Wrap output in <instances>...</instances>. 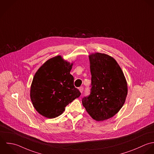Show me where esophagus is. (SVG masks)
I'll return each instance as SVG.
<instances>
[{
    "instance_id": "1",
    "label": "esophagus",
    "mask_w": 154,
    "mask_h": 154,
    "mask_svg": "<svg viewBox=\"0 0 154 154\" xmlns=\"http://www.w3.org/2000/svg\"><path fill=\"white\" fill-rule=\"evenodd\" d=\"M79 91H80L81 93H82V92H83V91H84V88H83L82 87H79Z\"/></svg>"
}]
</instances>
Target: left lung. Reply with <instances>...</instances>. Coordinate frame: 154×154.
I'll use <instances>...</instances> for the list:
<instances>
[{
  "label": "left lung",
  "instance_id": "left-lung-1",
  "mask_svg": "<svg viewBox=\"0 0 154 154\" xmlns=\"http://www.w3.org/2000/svg\"><path fill=\"white\" fill-rule=\"evenodd\" d=\"M91 89L82 103L88 113L97 121L108 119L123 106L128 93L127 82L116 61L100 52L89 55Z\"/></svg>",
  "mask_w": 154,
  "mask_h": 154
}]
</instances>
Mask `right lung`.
<instances>
[{
    "label": "right lung",
    "mask_w": 154,
    "mask_h": 154,
    "mask_svg": "<svg viewBox=\"0 0 154 154\" xmlns=\"http://www.w3.org/2000/svg\"><path fill=\"white\" fill-rule=\"evenodd\" d=\"M72 66V63L57 55L45 61L36 72L30 96L33 107L43 116H60L67 105L80 96L70 73Z\"/></svg>",
    "instance_id": "add662e5"
}]
</instances>
